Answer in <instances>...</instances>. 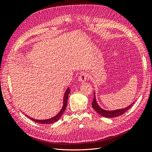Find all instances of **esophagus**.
<instances>
[{"instance_id": "esophagus-1", "label": "esophagus", "mask_w": 152, "mask_h": 152, "mask_svg": "<svg viewBox=\"0 0 152 152\" xmlns=\"http://www.w3.org/2000/svg\"><path fill=\"white\" fill-rule=\"evenodd\" d=\"M87 77H88V75H87L85 72H82L80 73L79 77V80L80 82H84L87 80Z\"/></svg>"}]
</instances>
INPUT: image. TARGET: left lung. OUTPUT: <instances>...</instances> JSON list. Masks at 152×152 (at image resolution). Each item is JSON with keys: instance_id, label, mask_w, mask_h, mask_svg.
<instances>
[{"instance_id": "obj_1", "label": "left lung", "mask_w": 152, "mask_h": 152, "mask_svg": "<svg viewBox=\"0 0 152 152\" xmlns=\"http://www.w3.org/2000/svg\"><path fill=\"white\" fill-rule=\"evenodd\" d=\"M134 103H132L131 105H129V107L125 108L114 110V111H107V110H104L99 107V105L98 104L97 102H96V100L95 98V93H94V99L93 101V103H92V106H93V108L94 109V110H96V111L100 115L104 117L113 118V117L120 116L121 115L124 114V113H126L129 109L131 108L132 107V105L134 104Z\"/></svg>"}]
</instances>
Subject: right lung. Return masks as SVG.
Listing matches in <instances>:
<instances>
[{"instance_id":"1","label":"right lung","mask_w":152,"mask_h":152,"mask_svg":"<svg viewBox=\"0 0 152 152\" xmlns=\"http://www.w3.org/2000/svg\"><path fill=\"white\" fill-rule=\"evenodd\" d=\"M70 89L68 88L65 92V95H64V102H63V108L61 110V111L59 112V113L56 115L55 117H53V118H50L49 119H47V120H35L34 118H30L29 117H28V118H30L31 120L34 121L35 122H37L39 124H53L55 122L58 121L59 118H60L61 116L62 115V114L63 113V112H65V110L66 108V105H67V101H68V95L70 94Z\"/></svg>"}]
</instances>
